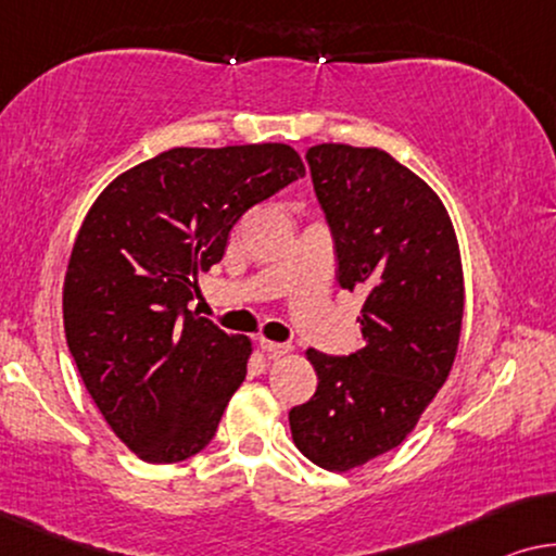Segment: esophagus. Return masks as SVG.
<instances>
[{
	"mask_svg": "<svg viewBox=\"0 0 556 556\" xmlns=\"http://www.w3.org/2000/svg\"><path fill=\"white\" fill-rule=\"evenodd\" d=\"M260 348L267 353L269 357H279V355H287L292 353V345H287V342H275V340H267V338H260Z\"/></svg>",
	"mask_w": 556,
	"mask_h": 556,
	"instance_id": "esophagus-1",
	"label": "esophagus"
}]
</instances>
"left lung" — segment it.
<instances>
[{
    "label": "left lung",
    "instance_id": "1",
    "mask_svg": "<svg viewBox=\"0 0 556 556\" xmlns=\"http://www.w3.org/2000/svg\"><path fill=\"white\" fill-rule=\"evenodd\" d=\"M317 201L338 285L365 292L350 355L307 350L317 390L289 410L312 464L350 471L403 443L448 378L464 319V269L448 211L424 178L380 148L312 146Z\"/></svg>",
    "mask_w": 556,
    "mask_h": 556
}]
</instances>
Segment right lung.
<instances>
[{"label":"right lung","mask_w":556,"mask_h":556,"mask_svg":"<svg viewBox=\"0 0 556 556\" xmlns=\"http://www.w3.org/2000/svg\"><path fill=\"white\" fill-rule=\"evenodd\" d=\"M304 176L285 143L170 148L125 170L85 216L62 315L80 378L148 464L206 448L247 378L252 342L189 309L249 208Z\"/></svg>","instance_id":"1"}]
</instances>
